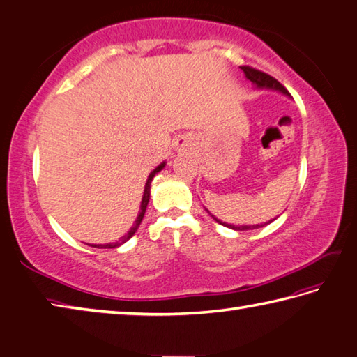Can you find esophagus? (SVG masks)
<instances>
[{
  "mask_svg": "<svg viewBox=\"0 0 357 357\" xmlns=\"http://www.w3.org/2000/svg\"><path fill=\"white\" fill-rule=\"evenodd\" d=\"M188 146H190V143H188V139L185 137H180L177 141H176V147L178 151H185L188 149Z\"/></svg>",
  "mask_w": 357,
  "mask_h": 357,
  "instance_id": "1",
  "label": "esophagus"
}]
</instances>
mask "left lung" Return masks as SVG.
Listing matches in <instances>:
<instances>
[{
    "label": "left lung",
    "instance_id": "left-lung-1",
    "mask_svg": "<svg viewBox=\"0 0 357 357\" xmlns=\"http://www.w3.org/2000/svg\"><path fill=\"white\" fill-rule=\"evenodd\" d=\"M241 70L244 71V74H245V77L250 80V82L257 86V89H268V90H277V91H281L283 93V95H286V96H289V93H287V90L284 89L283 85H281L277 79L275 77H272V76H268V74H266V73H262V71H259V70H257V68H252V66H241ZM208 211V210H206ZM210 213V211H208ZM210 216L216 220V222H219V224H222V225H225V227H228V228H233V230H238V231H245V230H253V228H259V227H264V225H267L268 222H272V220H268V222H266V224H261V225H231V224H225V222H222V220H219L218 218H214L213 214L210 213ZM275 220V219H273Z\"/></svg>",
    "mask_w": 357,
    "mask_h": 357
}]
</instances>
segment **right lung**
Returning a JSON list of instances; mask_svg holds the SVG:
<instances>
[{"instance_id":"obj_1","label":"right lung","mask_w":357,"mask_h":357,"mask_svg":"<svg viewBox=\"0 0 357 357\" xmlns=\"http://www.w3.org/2000/svg\"><path fill=\"white\" fill-rule=\"evenodd\" d=\"M165 165H166V163H161V165H158V166L155 167V169H153V171L149 174V177H147L146 186H144V192H143V200H141V206H139L138 218H137V220H135V224H133V227H132L130 230H129V233H127L126 236L121 238L119 241H116V242H112V244H91V247H98V248H115V247H119L121 244H124L126 241H129V239L133 236V234H135V231L138 230V227H139V224H141V220H143V218H144V213H146L147 204H149V197H151V181H152V178H153V177H155V174H157V172H160L161 169H163Z\"/></svg>"}]
</instances>
